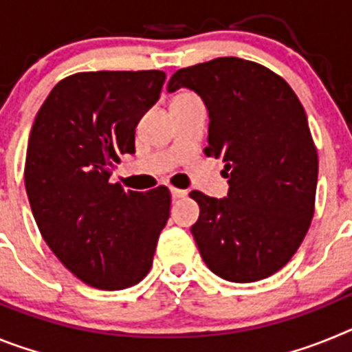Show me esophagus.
<instances>
[{"label": "esophagus", "mask_w": 352, "mask_h": 352, "mask_svg": "<svg viewBox=\"0 0 352 352\" xmlns=\"http://www.w3.org/2000/svg\"><path fill=\"white\" fill-rule=\"evenodd\" d=\"M170 195H173V199L176 201V199L186 197V190H182V188H170Z\"/></svg>", "instance_id": "1"}]
</instances>
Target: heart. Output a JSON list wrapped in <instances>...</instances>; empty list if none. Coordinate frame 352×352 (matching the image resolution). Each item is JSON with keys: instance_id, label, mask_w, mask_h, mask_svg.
Returning <instances> with one entry per match:
<instances>
[{"instance_id": "1", "label": "heart", "mask_w": 352, "mask_h": 352, "mask_svg": "<svg viewBox=\"0 0 352 352\" xmlns=\"http://www.w3.org/2000/svg\"><path fill=\"white\" fill-rule=\"evenodd\" d=\"M188 98H195L194 93H190V91H182V93H178V95L174 96V100H173V102H176V100H188Z\"/></svg>"}]
</instances>
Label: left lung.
I'll return each mask as SVG.
<instances>
[{
	"label": "left lung",
	"instance_id": "left-lung-1",
	"mask_svg": "<svg viewBox=\"0 0 352 352\" xmlns=\"http://www.w3.org/2000/svg\"><path fill=\"white\" fill-rule=\"evenodd\" d=\"M190 88L210 111L208 157L222 158L226 199L194 190L201 257L229 282H256L291 261L316 210L317 149L296 93L256 61L217 58L178 70L169 93Z\"/></svg>",
	"mask_w": 352,
	"mask_h": 352
}]
</instances>
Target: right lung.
<instances>
[{"instance_id":"obj_1","label":"right lung","mask_w":352,"mask_h":352,"mask_svg":"<svg viewBox=\"0 0 352 352\" xmlns=\"http://www.w3.org/2000/svg\"><path fill=\"white\" fill-rule=\"evenodd\" d=\"M164 80L162 70L79 72L56 84L31 129L24 183L35 222L91 287L126 289L153 264L169 188L125 190L109 178L121 155L135 153V126Z\"/></svg>"}]
</instances>
